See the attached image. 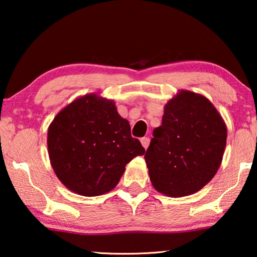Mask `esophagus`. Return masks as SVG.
Wrapping results in <instances>:
<instances>
[{
  "instance_id": "34e87169",
  "label": "esophagus",
  "mask_w": 257,
  "mask_h": 257,
  "mask_svg": "<svg viewBox=\"0 0 257 257\" xmlns=\"http://www.w3.org/2000/svg\"><path fill=\"white\" fill-rule=\"evenodd\" d=\"M141 142H142V145H143V147H144V149L146 150L147 147H149V145H150V138L149 137H143L142 139H141Z\"/></svg>"
}]
</instances>
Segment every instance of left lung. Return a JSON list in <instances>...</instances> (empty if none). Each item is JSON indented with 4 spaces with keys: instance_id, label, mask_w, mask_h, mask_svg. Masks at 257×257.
<instances>
[{
    "instance_id": "left-lung-1",
    "label": "left lung",
    "mask_w": 257,
    "mask_h": 257,
    "mask_svg": "<svg viewBox=\"0 0 257 257\" xmlns=\"http://www.w3.org/2000/svg\"><path fill=\"white\" fill-rule=\"evenodd\" d=\"M146 151L150 179L172 197L194 194L219 169L227 144V127L213 104L202 95L181 90L165 105Z\"/></svg>"
}]
</instances>
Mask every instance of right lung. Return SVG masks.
<instances>
[{"mask_svg":"<svg viewBox=\"0 0 257 257\" xmlns=\"http://www.w3.org/2000/svg\"><path fill=\"white\" fill-rule=\"evenodd\" d=\"M52 168L62 184L82 196H98L118 185L125 164L145 149L114 103L86 95L58 113L47 133Z\"/></svg>","mask_w":257,"mask_h":257,"instance_id":"1","label":"right lung"}]
</instances>
